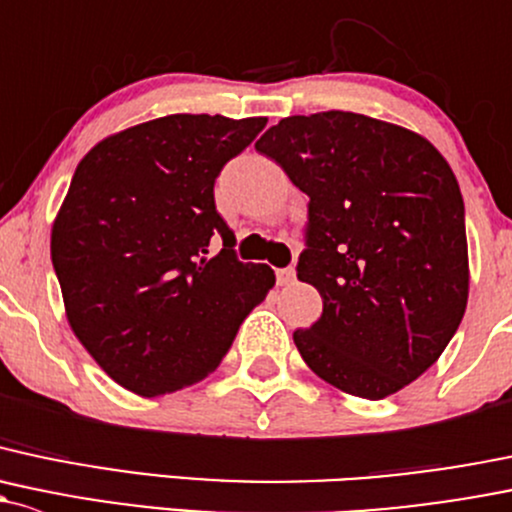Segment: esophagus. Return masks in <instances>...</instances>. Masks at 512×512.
I'll return each mask as SVG.
<instances>
[{"label":"esophagus","mask_w":512,"mask_h":512,"mask_svg":"<svg viewBox=\"0 0 512 512\" xmlns=\"http://www.w3.org/2000/svg\"><path fill=\"white\" fill-rule=\"evenodd\" d=\"M294 279H297V272H294L292 267H284V270H277V284H279V287H287V284H292Z\"/></svg>","instance_id":"34e87169"}]
</instances>
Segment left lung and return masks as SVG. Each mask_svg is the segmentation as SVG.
<instances>
[{
    "instance_id": "obj_1",
    "label": "left lung",
    "mask_w": 512,
    "mask_h": 512,
    "mask_svg": "<svg viewBox=\"0 0 512 512\" xmlns=\"http://www.w3.org/2000/svg\"><path fill=\"white\" fill-rule=\"evenodd\" d=\"M255 149L309 196L297 277L324 311L294 331L301 358L348 395H395L437 363L469 301L454 171L422 134L341 110L284 117Z\"/></svg>"
}]
</instances>
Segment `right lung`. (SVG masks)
I'll list each match as a JSON object with an SVG mask.
<instances>
[{"label":"right lung","mask_w":512,"mask_h":512,"mask_svg":"<svg viewBox=\"0 0 512 512\" xmlns=\"http://www.w3.org/2000/svg\"><path fill=\"white\" fill-rule=\"evenodd\" d=\"M265 125L166 115L110 134L75 169L51 260L68 324L117 385L159 397L203 380L274 287L270 267L235 257L213 198L220 169ZM215 234L224 250L211 258Z\"/></svg>","instance_id":"add662e5"}]
</instances>
